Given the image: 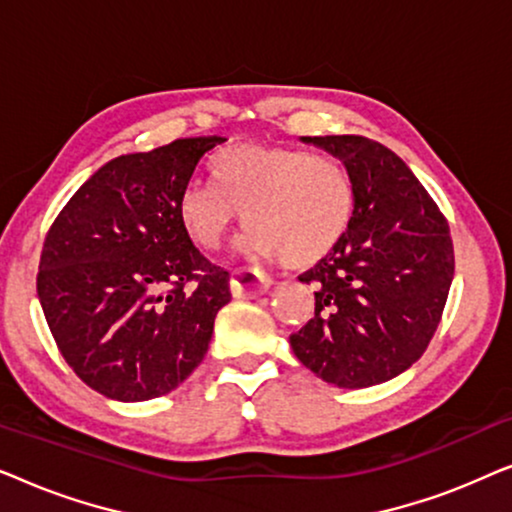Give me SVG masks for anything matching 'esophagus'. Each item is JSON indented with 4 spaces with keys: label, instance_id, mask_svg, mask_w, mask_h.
I'll list each match as a JSON object with an SVG mask.
<instances>
[{
    "label": "esophagus",
    "instance_id": "1",
    "mask_svg": "<svg viewBox=\"0 0 512 512\" xmlns=\"http://www.w3.org/2000/svg\"><path fill=\"white\" fill-rule=\"evenodd\" d=\"M272 279L256 268H237L230 277V291L235 298H256L270 289Z\"/></svg>",
    "mask_w": 512,
    "mask_h": 512
}]
</instances>
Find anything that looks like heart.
<instances>
[{"label":"heart","instance_id":"obj_1","mask_svg":"<svg viewBox=\"0 0 512 512\" xmlns=\"http://www.w3.org/2000/svg\"><path fill=\"white\" fill-rule=\"evenodd\" d=\"M214 184L191 181L179 195V221L205 251H216L247 219L244 249L307 270L345 242L356 186L345 163L305 149L237 144L212 160Z\"/></svg>","mask_w":512,"mask_h":512}]
</instances>
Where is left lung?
<instances>
[{
    "label": "left lung",
    "instance_id": "1",
    "mask_svg": "<svg viewBox=\"0 0 512 512\" xmlns=\"http://www.w3.org/2000/svg\"><path fill=\"white\" fill-rule=\"evenodd\" d=\"M338 156L356 186L345 242L300 275L314 317L291 335L293 354L345 389L387 382L426 352L454 277L450 226L410 167L359 135L303 137Z\"/></svg>",
    "mask_w": 512,
    "mask_h": 512
}]
</instances>
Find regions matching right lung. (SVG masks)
<instances>
[{
  "label": "right lung",
  "instance_id": "1",
  "mask_svg": "<svg viewBox=\"0 0 512 512\" xmlns=\"http://www.w3.org/2000/svg\"><path fill=\"white\" fill-rule=\"evenodd\" d=\"M223 142L174 139L109 160L48 228L41 310L69 368L102 396H165L205 359L230 275L193 247L179 195Z\"/></svg>",
  "mask_w": 512,
  "mask_h": 512
}]
</instances>
